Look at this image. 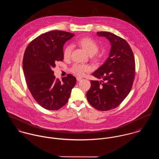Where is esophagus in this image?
<instances>
[{
    "instance_id": "esophagus-1",
    "label": "esophagus",
    "mask_w": 159,
    "mask_h": 159,
    "mask_svg": "<svg viewBox=\"0 0 159 159\" xmlns=\"http://www.w3.org/2000/svg\"><path fill=\"white\" fill-rule=\"evenodd\" d=\"M76 80H77L78 81H81V80H82V78H80V77H77V78H76Z\"/></svg>"
}]
</instances>
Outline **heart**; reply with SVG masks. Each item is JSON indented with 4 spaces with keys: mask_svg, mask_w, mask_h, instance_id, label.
<instances>
[{
    "mask_svg": "<svg viewBox=\"0 0 159 159\" xmlns=\"http://www.w3.org/2000/svg\"><path fill=\"white\" fill-rule=\"evenodd\" d=\"M78 43L86 51V52L90 56H93L95 54L98 50V44L95 41H94L91 38H89V37L83 38L80 39L78 42ZM72 50H73V46L70 45H67L65 47L63 52V56L65 59H68L70 58ZM90 70H91V68L89 66L87 65H83V64H74L71 68V71L79 76H83L85 73L89 72L90 71Z\"/></svg>",
    "mask_w": 159,
    "mask_h": 159,
    "instance_id": "1",
    "label": "heart"
}]
</instances>
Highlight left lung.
I'll return each mask as SVG.
<instances>
[{
	"instance_id": "left-lung-1",
	"label": "left lung",
	"mask_w": 159,
	"mask_h": 159,
	"mask_svg": "<svg viewBox=\"0 0 159 159\" xmlns=\"http://www.w3.org/2000/svg\"><path fill=\"white\" fill-rule=\"evenodd\" d=\"M111 44L109 56L92 75L98 81H91L86 97L99 111H108L118 107L129 93L135 74V58L129 43L109 32H98Z\"/></svg>"
}]
</instances>
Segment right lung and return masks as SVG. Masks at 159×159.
I'll use <instances>...</instances> for the list:
<instances>
[{
  "label": "right lung",
  "instance_id": "add662e5",
  "mask_svg": "<svg viewBox=\"0 0 159 159\" xmlns=\"http://www.w3.org/2000/svg\"><path fill=\"white\" fill-rule=\"evenodd\" d=\"M74 34L53 30L45 33L26 48L23 68L27 87L35 101L48 110H57L68 102L76 83L71 75L56 79L52 68L64 59L63 47Z\"/></svg>",
  "mask_w": 159,
  "mask_h": 159
}]
</instances>
